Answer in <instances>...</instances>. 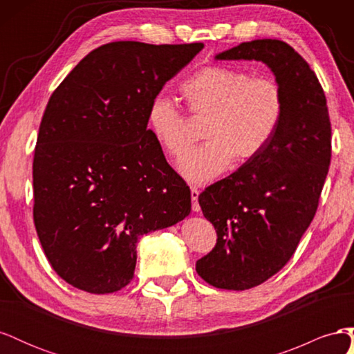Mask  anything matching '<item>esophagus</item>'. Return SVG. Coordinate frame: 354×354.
Segmentation results:
<instances>
[{
    "mask_svg": "<svg viewBox=\"0 0 354 354\" xmlns=\"http://www.w3.org/2000/svg\"><path fill=\"white\" fill-rule=\"evenodd\" d=\"M190 196H192V209H194L195 212L201 211L199 202H198V198H199V190H198L196 187H192V190H190Z\"/></svg>",
    "mask_w": 354,
    "mask_h": 354,
    "instance_id": "esophagus-1",
    "label": "esophagus"
}]
</instances>
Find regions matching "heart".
Masks as SVG:
<instances>
[{
  "instance_id": "1",
  "label": "heart",
  "mask_w": 354,
  "mask_h": 354,
  "mask_svg": "<svg viewBox=\"0 0 354 354\" xmlns=\"http://www.w3.org/2000/svg\"><path fill=\"white\" fill-rule=\"evenodd\" d=\"M180 91L192 115L207 118L202 130L207 143L181 165L194 183L216 178L233 159L246 162L259 156L272 142L285 111L279 81L236 68H202L181 84ZM147 127L160 149L177 160L194 143L183 112L164 94L149 104Z\"/></svg>"
}]
</instances>
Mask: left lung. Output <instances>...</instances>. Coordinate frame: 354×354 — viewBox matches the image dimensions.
Returning <instances> with one entry per match:
<instances>
[{
  "label": "left lung",
  "instance_id": "obj_1",
  "mask_svg": "<svg viewBox=\"0 0 354 354\" xmlns=\"http://www.w3.org/2000/svg\"><path fill=\"white\" fill-rule=\"evenodd\" d=\"M217 59L264 62L285 94L281 125L264 151L199 195L218 238L196 272L212 286L245 291L282 269L315 218L330 164V121L316 73L286 42H242Z\"/></svg>",
  "mask_w": 354,
  "mask_h": 354
}]
</instances>
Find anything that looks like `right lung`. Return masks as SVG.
<instances>
[{
  "instance_id": "right-lung-1",
  "label": "right lung",
  "mask_w": 354,
  "mask_h": 354,
  "mask_svg": "<svg viewBox=\"0 0 354 354\" xmlns=\"http://www.w3.org/2000/svg\"><path fill=\"white\" fill-rule=\"evenodd\" d=\"M202 48L109 42L53 91L32 165L34 223L69 285L120 291L134 277L138 238L190 214V189L147 128V109Z\"/></svg>"
}]
</instances>
